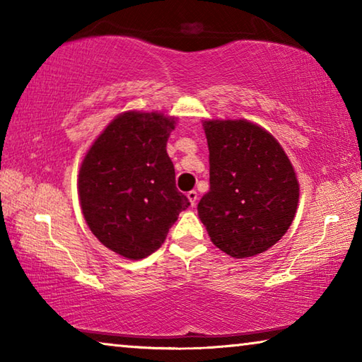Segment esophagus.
Instances as JSON below:
<instances>
[{
  "label": "esophagus",
  "instance_id": "esophagus-1",
  "mask_svg": "<svg viewBox=\"0 0 362 362\" xmlns=\"http://www.w3.org/2000/svg\"><path fill=\"white\" fill-rule=\"evenodd\" d=\"M187 198L189 201V204H192V207L196 206V201H198V193L194 192V189H192V192L187 193Z\"/></svg>",
  "mask_w": 362,
  "mask_h": 362
}]
</instances>
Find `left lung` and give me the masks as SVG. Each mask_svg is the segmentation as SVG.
I'll return each instance as SVG.
<instances>
[{
    "label": "left lung",
    "mask_w": 362,
    "mask_h": 362,
    "mask_svg": "<svg viewBox=\"0 0 362 362\" xmlns=\"http://www.w3.org/2000/svg\"><path fill=\"white\" fill-rule=\"evenodd\" d=\"M211 188L198 204L211 241L235 259L265 252L289 230L300 185L289 156L247 119H204Z\"/></svg>",
    "instance_id": "obj_1"
}]
</instances>
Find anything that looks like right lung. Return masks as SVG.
I'll return each instance as SVG.
<instances>
[{
  "label": "right lung",
  "instance_id": "add662e5",
  "mask_svg": "<svg viewBox=\"0 0 362 362\" xmlns=\"http://www.w3.org/2000/svg\"><path fill=\"white\" fill-rule=\"evenodd\" d=\"M175 116L129 110L94 140L78 174L86 223L103 246L129 260L161 247L179 214L189 206L175 187L166 151Z\"/></svg>",
  "mask_w": 362,
  "mask_h": 362
}]
</instances>
